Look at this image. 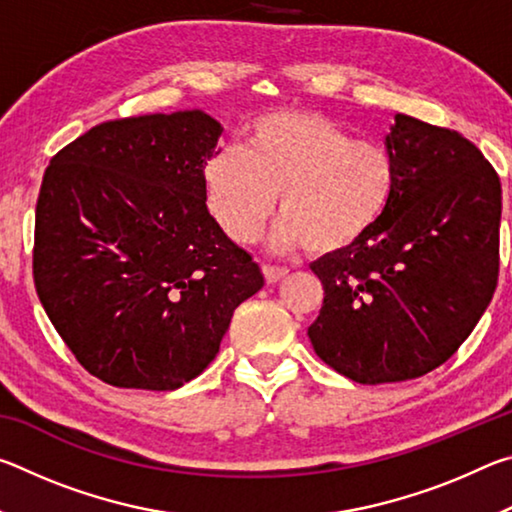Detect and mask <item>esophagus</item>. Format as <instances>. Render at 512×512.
<instances>
[{
  "mask_svg": "<svg viewBox=\"0 0 512 512\" xmlns=\"http://www.w3.org/2000/svg\"><path fill=\"white\" fill-rule=\"evenodd\" d=\"M264 277H266V282L268 284H277L280 280H284V277L289 275V271L287 268H280V266H268V264H264Z\"/></svg>",
  "mask_w": 512,
  "mask_h": 512,
  "instance_id": "esophagus-1",
  "label": "esophagus"
}]
</instances>
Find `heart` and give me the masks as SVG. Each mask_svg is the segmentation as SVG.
I'll list each match as a JSON object with an SVG mask.
<instances>
[{
  "label": "heart",
  "mask_w": 512,
  "mask_h": 512,
  "mask_svg": "<svg viewBox=\"0 0 512 512\" xmlns=\"http://www.w3.org/2000/svg\"><path fill=\"white\" fill-rule=\"evenodd\" d=\"M397 164L384 144L352 140L311 110H275L248 128L244 151L223 149L205 162L203 192L216 225L253 244L275 210L277 248L343 253L386 214Z\"/></svg>",
  "instance_id": "1"
}]
</instances>
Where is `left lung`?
I'll return each instance as SVG.
<instances>
[{
	"mask_svg": "<svg viewBox=\"0 0 512 512\" xmlns=\"http://www.w3.org/2000/svg\"><path fill=\"white\" fill-rule=\"evenodd\" d=\"M393 201L357 246L311 264L323 307L309 341L357 384L438 368L488 309L499 277L501 183L461 133L395 115Z\"/></svg>",
	"mask_w": 512,
	"mask_h": 512,
	"instance_id": "1",
	"label": "left lung"
}]
</instances>
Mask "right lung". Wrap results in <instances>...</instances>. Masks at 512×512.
Here are the masks:
<instances>
[{"label": "right lung", "mask_w": 512, "mask_h": 512, "mask_svg": "<svg viewBox=\"0 0 512 512\" xmlns=\"http://www.w3.org/2000/svg\"><path fill=\"white\" fill-rule=\"evenodd\" d=\"M221 133L203 110L103 121L45 171L33 282L76 361L110 386L176 391L198 377L264 287L205 203Z\"/></svg>", "instance_id": "1"}]
</instances>
